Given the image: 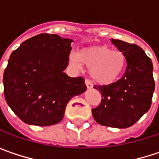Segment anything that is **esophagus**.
Masks as SVG:
<instances>
[{
  "mask_svg": "<svg viewBox=\"0 0 159 159\" xmlns=\"http://www.w3.org/2000/svg\"><path fill=\"white\" fill-rule=\"evenodd\" d=\"M84 84H85V85H86L87 89H90V88H92V84H91V82H90L89 80L85 79V81H84Z\"/></svg>",
  "mask_w": 159,
  "mask_h": 159,
  "instance_id": "34e87169",
  "label": "esophagus"
}]
</instances>
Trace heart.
Masks as SVG:
<instances>
[{
    "label": "heart",
    "mask_w": 159,
    "mask_h": 159,
    "mask_svg": "<svg viewBox=\"0 0 159 159\" xmlns=\"http://www.w3.org/2000/svg\"><path fill=\"white\" fill-rule=\"evenodd\" d=\"M70 63L76 69L84 64L89 68V75L96 84L108 85L115 83L123 75L127 59L119 49L108 46H90L82 48L78 54L70 56Z\"/></svg>",
    "instance_id": "obj_1"
}]
</instances>
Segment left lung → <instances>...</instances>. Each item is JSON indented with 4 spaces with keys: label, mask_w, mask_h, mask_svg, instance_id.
Instances as JSON below:
<instances>
[{
    "label": "left lung",
    "mask_w": 159,
    "mask_h": 159,
    "mask_svg": "<svg viewBox=\"0 0 159 159\" xmlns=\"http://www.w3.org/2000/svg\"><path fill=\"white\" fill-rule=\"evenodd\" d=\"M111 42L125 54L126 70L117 82L94 86L102 99L92 110V115L100 125L124 129L134 125L150 109L155 90L153 63L139 46L119 39Z\"/></svg>",
    "instance_id": "obj_1"
}]
</instances>
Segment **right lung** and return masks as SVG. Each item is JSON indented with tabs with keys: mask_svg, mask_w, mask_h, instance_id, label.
<instances>
[{
	"mask_svg": "<svg viewBox=\"0 0 159 159\" xmlns=\"http://www.w3.org/2000/svg\"><path fill=\"white\" fill-rule=\"evenodd\" d=\"M73 39L40 34L13 51L3 74L8 106L25 123L49 126L60 122L69 100L86 90L83 77H70Z\"/></svg>",
	"mask_w": 159,
	"mask_h": 159,
	"instance_id": "right-lung-1",
	"label": "right lung"
}]
</instances>
